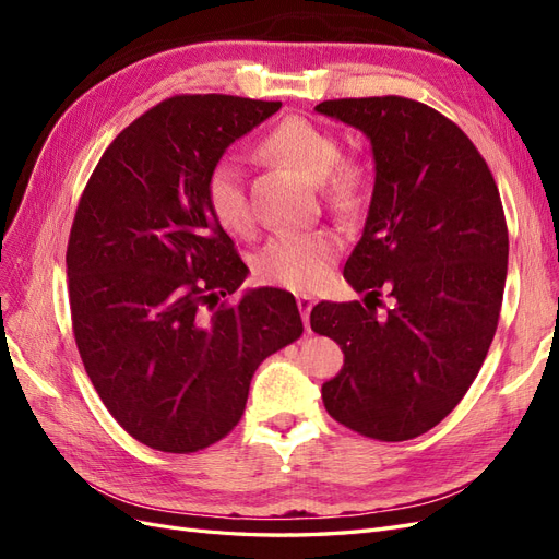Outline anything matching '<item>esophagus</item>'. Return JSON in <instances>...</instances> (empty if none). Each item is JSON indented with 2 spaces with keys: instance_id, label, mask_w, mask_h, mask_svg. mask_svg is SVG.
<instances>
[{
  "instance_id": "34e87169",
  "label": "esophagus",
  "mask_w": 559,
  "mask_h": 559,
  "mask_svg": "<svg viewBox=\"0 0 559 559\" xmlns=\"http://www.w3.org/2000/svg\"><path fill=\"white\" fill-rule=\"evenodd\" d=\"M312 306H314V300L310 296H300L298 298V310L302 314V321H306V331L308 333H310V312H312Z\"/></svg>"
}]
</instances>
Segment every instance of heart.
Listing matches in <instances>:
<instances>
[{"label":"heart","instance_id":"b5f03b06","mask_svg":"<svg viewBox=\"0 0 559 559\" xmlns=\"http://www.w3.org/2000/svg\"><path fill=\"white\" fill-rule=\"evenodd\" d=\"M263 154L289 165L300 177L317 181L335 210L349 212L361 202L368 173L357 158H337L335 134L308 118L289 116L267 132ZM205 200L218 226L228 233H245L251 226V210L245 189L242 165L235 156L218 158L205 181ZM337 253L329 233H280L257 257V275L292 292H312L326 284Z\"/></svg>","mask_w":559,"mask_h":559}]
</instances>
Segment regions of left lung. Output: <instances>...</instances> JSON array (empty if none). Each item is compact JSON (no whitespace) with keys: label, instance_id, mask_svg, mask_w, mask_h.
Here are the masks:
<instances>
[{"label":"left lung","instance_id":"1","mask_svg":"<svg viewBox=\"0 0 559 559\" xmlns=\"http://www.w3.org/2000/svg\"><path fill=\"white\" fill-rule=\"evenodd\" d=\"M314 111L361 130L376 163L343 273L364 302L324 300L310 314L345 354L321 399L352 431L408 441L454 411L492 345L509 270L499 189L466 134L415 99H326ZM382 290L393 300L378 316Z\"/></svg>","mask_w":559,"mask_h":559}]
</instances>
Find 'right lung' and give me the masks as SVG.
<instances>
[{
	"label": "right lung",
	"mask_w": 559,
	"mask_h": 559,
	"mask_svg": "<svg viewBox=\"0 0 559 559\" xmlns=\"http://www.w3.org/2000/svg\"><path fill=\"white\" fill-rule=\"evenodd\" d=\"M282 103L179 95L99 158L67 245L81 361L132 438L189 454L238 425L261 361L298 341L296 298L249 289V267L205 200L212 165Z\"/></svg>",
	"instance_id": "1"
}]
</instances>
